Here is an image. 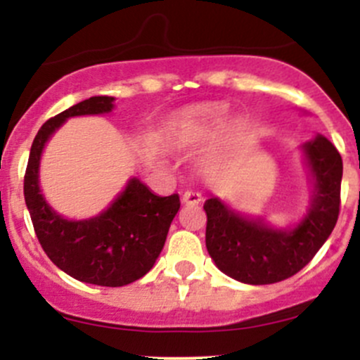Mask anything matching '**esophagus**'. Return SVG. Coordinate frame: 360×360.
I'll return each instance as SVG.
<instances>
[{
    "label": "esophagus",
    "instance_id": "34e87169",
    "mask_svg": "<svg viewBox=\"0 0 360 360\" xmlns=\"http://www.w3.org/2000/svg\"><path fill=\"white\" fill-rule=\"evenodd\" d=\"M183 202L186 203V205H198V203L202 202V195L195 190H188L184 191Z\"/></svg>",
    "mask_w": 360,
    "mask_h": 360
}]
</instances>
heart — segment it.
Instances as JSON below:
<instances>
[{"label":"heart","mask_w":360,"mask_h":360,"mask_svg":"<svg viewBox=\"0 0 360 360\" xmlns=\"http://www.w3.org/2000/svg\"><path fill=\"white\" fill-rule=\"evenodd\" d=\"M223 111L216 106H197L176 116L170 123V139L176 144H191L207 139L221 122Z\"/></svg>","instance_id":"obj_1"}]
</instances>
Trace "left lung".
<instances>
[{
	"mask_svg": "<svg viewBox=\"0 0 360 360\" xmlns=\"http://www.w3.org/2000/svg\"><path fill=\"white\" fill-rule=\"evenodd\" d=\"M303 150L315 191L308 214L292 230H277L259 219H245L217 198H209L203 205L207 250L228 277L252 285L285 281L310 263L335 230L343 162L324 136L303 144Z\"/></svg>",
	"mask_w": 360,
	"mask_h": 360,
	"instance_id": "1",
	"label": "left lung"
}]
</instances>
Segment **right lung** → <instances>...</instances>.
Segmentation results:
<instances>
[{
	"instance_id": "obj_1",
	"label": "right lung",
	"mask_w": 360,
	"mask_h": 360,
	"mask_svg": "<svg viewBox=\"0 0 360 360\" xmlns=\"http://www.w3.org/2000/svg\"><path fill=\"white\" fill-rule=\"evenodd\" d=\"M112 101L90 97L43 123L29 153L24 197L36 237L56 266L86 284L122 288L153 268L179 210V195L158 197L134 177L99 216L69 221L45 202L38 183L39 158L50 136L71 116L110 112Z\"/></svg>"
}]
</instances>
